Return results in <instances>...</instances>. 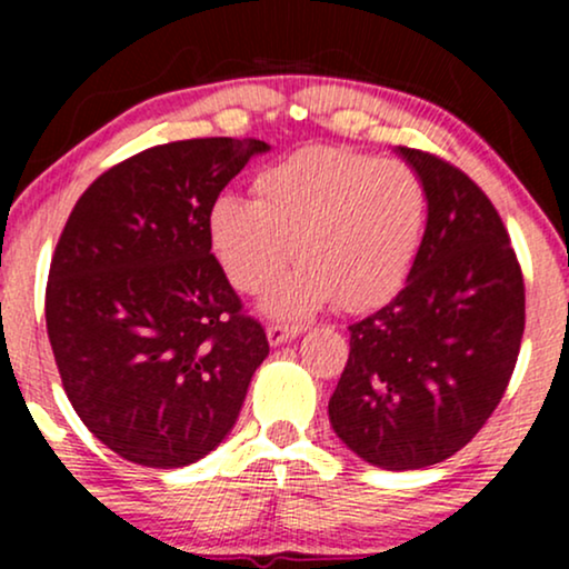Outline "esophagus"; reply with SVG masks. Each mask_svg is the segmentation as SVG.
Masks as SVG:
<instances>
[{
	"instance_id": "obj_1",
	"label": "esophagus",
	"mask_w": 569,
	"mask_h": 569,
	"mask_svg": "<svg viewBox=\"0 0 569 569\" xmlns=\"http://www.w3.org/2000/svg\"><path fill=\"white\" fill-rule=\"evenodd\" d=\"M299 326H289V323H272L267 326V339H270L272 348H278V345L283 342H291L293 337H299Z\"/></svg>"
}]
</instances>
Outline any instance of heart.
Wrapping results in <instances>:
<instances>
[{
	"label": "heart",
	"mask_w": 569,
	"mask_h": 569,
	"mask_svg": "<svg viewBox=\"0 0 569 569\" xmlns=\"http://www.w3.org/2000/svg\"><path fill=\"white\" fill-rule=\"evenodd\" d=\"M426 184L401 160L339 147H310L267 166L253 200L221 194L208 211L213 253L234 289L259 293L289 264L264 312L283 321L326 305L358 312L407 283L426 230Z\"/></svg>",
	"instance_id": "1"
}]
</instances>
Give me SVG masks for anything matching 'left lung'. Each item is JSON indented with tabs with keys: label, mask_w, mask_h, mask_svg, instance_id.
<instances>
[{
	"label": "left lung",
	"mask_w": 569,
	"mask_h": 569,
	"mask_svg": "<svg viewBox=\"0 0 569 569\" xmlns=\"http://www.w3.org/2000/svg\"><path fill=\"white\" fill-rule=\"evenodd\" d=\"M426 184L428 221L403 289L350 326L329 420L385 471L436 466L479 433L506 393L525 278L495 206L460 168L396 147Z\"/></svg>",
	"instance_id": "1"
}]
</instances>
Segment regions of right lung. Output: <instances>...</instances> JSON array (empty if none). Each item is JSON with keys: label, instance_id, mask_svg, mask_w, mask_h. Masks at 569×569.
I'll return each mask as SVG.
<instances>
[{"label": "right lung", "instance_id": "1", "mask_svg": "<svg viewBox=\"0 0 569 569\" xmlns=\"http://www.w3.org/2000/svg\"><path fill=\"white\" fill-rule=\"evenodd\" d=\"M259 139L143 149L82 192L44 321L84 428L136 466L184 468L227 439L270 345L211 253L208 211Z\"/></svg>", "mask_w": 569, "mask_h": 569}]
</instances>
